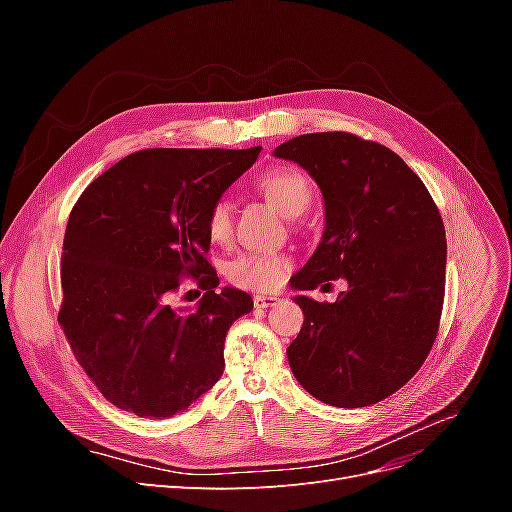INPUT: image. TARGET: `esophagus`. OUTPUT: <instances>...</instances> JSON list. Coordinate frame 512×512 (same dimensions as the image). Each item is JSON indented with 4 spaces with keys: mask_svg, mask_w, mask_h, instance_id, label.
I'll list each match as a JSON object with an SVG mask.
<instances>
[{
    "mask_svg": "<svg viewBox=\"0 0 512 512\" xmlns=\"http://www.w3.org/2000/svg\"><path fill=\"white\" fill-rule=\"evenodd\" d=\"M277 303H280V297H277V294H256L254 297V305L260 309L275 307Z\"/></svg>",
    "mask_w": 512,
    "mask_h": 512,
    "instance_id": "obj_1",
    "label": "esophagus"
}]
</instances>
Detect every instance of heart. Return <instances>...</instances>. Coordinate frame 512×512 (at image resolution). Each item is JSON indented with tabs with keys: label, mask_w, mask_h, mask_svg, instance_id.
Masks as SVG:
<instances>
[{
	"label": "heart",
	"mask_w": 512,
	"mask_h": 512,
	"mask_svg": "<svg viewBox=\"0 0 512 512\" xmlns=\"http://www.w3.org/2000/svg\"><path fill=\"white\" fill-rule=\"evenodd\" d=\"M260 188L277 211L288 215V218H297L312 200V190H309L307 181L292 170H273L260 181ZM207 226L213 241H226L230 237L232 220L228 200L220 198L211 207ZM286 271L288 260L280 254H241L228 265V280L245 288L271 290L282 284Z\"/></svg>",
	"instance_id": "1"
}]
</instances>
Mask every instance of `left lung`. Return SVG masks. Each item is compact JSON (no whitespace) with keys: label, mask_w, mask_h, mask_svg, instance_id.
<instances>
[{"label":"left lung","mask_w":512,"mask_h":512,"mask_svg":"<svg viewBox=\"0 0 512 512\" xmlns=\"http://www.w3.org/2000/svg\"><path fill=\"white\" fill-rule=\"evenodd\" d=\"M273 156L305 168L324 200L322 239L290 286L348 284L335 303L294 297L305 320L286 350L292 374L329 406L378 404L416 374L438 333L440 211L395 151L348 132L301 134Z\"/></svg>","instance_id":"1"}]
</instances>
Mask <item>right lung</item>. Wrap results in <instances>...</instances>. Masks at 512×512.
Instances as JSON below:
<instances>
[{
  "instance_id": "1",
  "label": "right lung",
  "mask_w": 512,
  "mask_h": 512,
  "mask_svg": "<svg viewBox=\"0 0 512 512\" xmlns=\"http://www.w3.org/2000/svg\"><path fill=\"white\" fill-rule=\"evenodd\" d=\"M262 147L145 149L89 183L61 260L59 324L76 361L113 406L143 418L185 412L224 374L230 324L254 301L222 288L209 211ZM181 274L207 289L194 310L167 299Z\"/></svg>"
}]
</instances>
